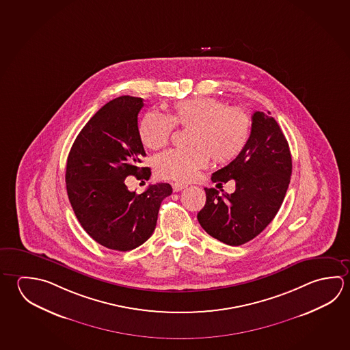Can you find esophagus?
<instances>
[{
  "mask_svg": "<svg viewBox=\"0 0 350 350\" xmlns=\"http://www.w3.org/2000/svg\"><path fill=\"white\" fill-rule=\"evenodd\" d=\"M188 185L187 184L183 183H173L172 188L173 191H180V190L184 189V188H187Z\"/></svg>",
  "mask_w": 350,
  "mask_h": 350,
  "instance_id": "34e87169",
  "label": "esophagus"
}]
</instances>
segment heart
<instances>
[{"label":"heart","mask_w":350,"mask_h":350,"mask_svg":"<svg viewBox=\"0 0 350 350\" xmlns=\"http://www.w3.org/2000/svg\"><path fill=\"white\" fill-rule=\"evenodd\" d=\"M174 125L188 129L187 148L170 150L154 161V172L162 179L187 182L208 163L226 165L243 150L251 133L250 114L241 107H227L213 97L184 99L172 105L171 114L150 111L142 118L139 135L144 146H166Z\"/></svg>","instance_id":"b5f03b06"}]
</instances>
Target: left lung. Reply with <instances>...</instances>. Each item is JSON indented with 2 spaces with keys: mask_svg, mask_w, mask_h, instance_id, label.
Returning <instances> with one entry per match:
<instances>
[{
  "mask_svg": "<svg viewBox=\"0 0 350 350\" xmlns=\"http://www.w3.org/2000/svg\"><path fill=\"white\" fill-rule=\"evenodd\" d=\"M270 113L254 111L251 135L241 154L213 173L214 183L234 179L232 194L204 188L206 202L198 221L214 239L241 245L269 225L282 206L293 170L288 144ZM224 191V190H222Z\"/></svg>",
  "mask_w": 350,
  "mask_h": 350,
  "instance_id": "8db88e82",
  "label": "left lung"
}]
</instances>
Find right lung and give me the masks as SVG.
I'll return each instance as SVG.
<instances>
[{
    "label": "right lung",
    "instance_id": "obj_1",
    "mask_svg": "<svg viewBox=\"0 0 350 350\" xmlns=\"http://www.w3.org/2000/svg\"><path fill=\"white\" fill-rule=\"evenodd\" d=\"M142 98L122 96L103 105L81 130L68 154L66 189L81 226L99 245L126 252L154 233L161 202L172 194L168 183L130 191L125 178L148 180L140 167L146 152L137 128Z\"/></svg>",
    "mask_w": 350,
    "mask_h": 350
}]
</instances>
